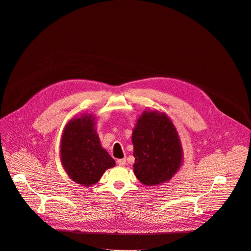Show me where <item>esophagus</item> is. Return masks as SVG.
Returning a JSON list of instances; mask_svg holds the SVG:
<instances>
[{
    "mask_svg": "<svg viewBox=\"0 0 251 251\" xmlns=\"http://www.w3.org/2000/svg\"><path fill=\"white\" fill-rule=\"evenodd\" d=\"M125 163H126V159H125V158H123V159H118V160H117V164H118L119 166H124Z\"/></svg>",
    "mask_w": 251,
    "mask_h": 251,
    "instance_id": "34e87169",
    "label": "esophagus"
}]
</instances>
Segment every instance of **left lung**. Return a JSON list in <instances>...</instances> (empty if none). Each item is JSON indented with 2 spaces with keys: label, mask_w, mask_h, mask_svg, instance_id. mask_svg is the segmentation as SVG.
Wrapping results in <instances>:
<instances>
[{
  "label": "left lung",
  "mask_w": 251,
  "mask_h": 251,
  "mask_svg": "<svg viewBox=\"0 0 251 251\" xmlns=\"http://www.w3.org/2000/svg\"><path fill=\"white\" fill-rule=\"evenodd\" d=\"M132 142L134 173L145 185L164 183L182 163L177 131L164 113L145 111L133 130Z\"/></svg>",
  "instance_id": "left-lung-1"
}]
</instances>
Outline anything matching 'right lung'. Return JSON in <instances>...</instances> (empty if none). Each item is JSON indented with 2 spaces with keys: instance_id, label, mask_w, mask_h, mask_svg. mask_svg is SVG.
Masks as SVG:
<instances>
[{
  "instance_id": "1",
  "label": "right lung",
  "mask_w": 251,
  "mask_h": 251,
  "mask_svg": "<svg viewBox=\"0 0 251 251\" xmlns=\"http://www.w3.org/2000/svg\"><path fill=\"white\" fill-rule=\"evenodd\" d=\"M92 115L75 118L65 127L61 141L62 165L76 183L90 186L97 183L115 161L101 147Z\"/></svg>"
}]
</instances>
